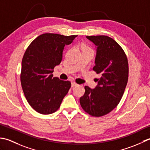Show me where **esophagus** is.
<instances>
[{"label": "esophagus", "mask_w": 150, "mask_h": 150, "mask_svg": "<svg viewBox=\"0 0 150 150\" xmlns=\"http://www.w3.org/2000/svg\"><path fill=\"white\" fill-rule=\"evenodd\" d=\"M71 84H72V87H74V86H76V85H78V83H76V82H74V81H72Z\"/></svg>", "instance_id": "obj_1"}]
</instances>
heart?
<instances>
[{"mask_svg": "<svg viewBox=\"0 0 150 150\" xmlns=\"http://www.w3.org/2000/svg\"><path fill=\"white\" fill-rule=\"evenodd\" d=\"M81 49L82 50H86V51H91L93 52V50L90 47L86 45H83L81 46Z\"/></svg>", "mask_w": 150, "mask_h": 150, "instance_id": "b5f03b06", "label": "heart"}]
</instances>
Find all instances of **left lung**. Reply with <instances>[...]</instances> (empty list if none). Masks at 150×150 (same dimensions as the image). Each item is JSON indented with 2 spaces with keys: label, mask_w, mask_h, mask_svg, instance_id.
I'll return each mask as SVG.
<instances>
[{
  "label": "left lung",
  "mask_w": 150,
  "mask_h": 150,
  "mask_svg": "<svg viewBox=\"0 0 150 150\" xmlns=\"http://www.w3.org/2000/svg\"><path fill=\"white\" fill-rule=\"evenodd\" d=\"M96 46L95 66L93 70L100 78L91 89L85 87L79 99L82 109L93 117L108 114L118 105L127 83L129 66L126 53L113 39L106 35L87 36Z\"/></svg>",
  "instance_id": "left-lung-1"
}]
</instances>
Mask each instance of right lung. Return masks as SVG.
Returning a JSON list of instances; mask_svg holds the SVG:
<instances>
[{"label": "right lung", "mask_w": 150, "mask_h": 150, "mask_svg": "<svg viewBox=\"0 0 150 150\" xmlns=\"http://www.w3.org/2000/svg\"><path fill=\"white\" fill-rule=\"evenodd\" d=\"M76 37L43 33L30 44L24 54L21 85L28 103L39 113L56 112L71 87L69 81L53 77L52 72L62 62L65 46L71 44Z\"/></svg>", "instance_id": "right-lung-1"}]
</instances>
